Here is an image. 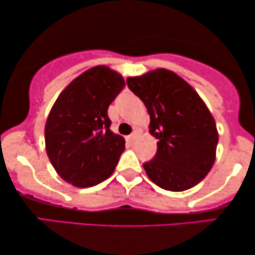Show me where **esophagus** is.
I'll use <instances>...</instances> for the list:
<instances>
[{"label": "esophagus", "instance_id": "34e87169", "mask_svg": "<svg viewBox=\"0 0 255 255\" xmlns=\"http://www.w3.org/2000/svg\"><path fill=\"white\" fill-rule=\"evenodd\" d=\"M135 140H136V134H131L128 136V141H129V143L133 144L135 142Z\"/></svg>", "mask_w": 255, "mask_h": 255}]
</instances>
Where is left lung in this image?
<instances>
[{"instance_id":"left-lung-1","label":"left lung","mask_w":255,"mask_h":255,"mask_svg":"<svg viewBox=\"0 0 255 255\" xmlns=\"http://www.w3.org/2000/svg\"><path fill=\"white\" fill-rule=\"evenodd\" d=\"M127 86L150 115L156 154L143 163L148 178L161 188L182 192L201 181L215 161L218 131L198 93L175 73L156 69L128 77Z\"/></svg>"}]
</instances>
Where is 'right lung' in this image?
<instances>
[{
	"instance_id": "obj_1",
	"label": "right lung",
	"mask_w": 255,
	"mask_h": 255,
	"mask_svg": "<svg viewBox=\"0 0 255 255\" xmlns=\"http://www.w3.org/2000/svg\"><path fill=\"white\" fill-rule=\"evenodd\" d=\"M124 87L120 74L98 66L77 76L57 98L44 138L51 165L67 182L92 187L114 172L125 138L109 128L108 107Z\"/></svg>"
}]
</instances>
